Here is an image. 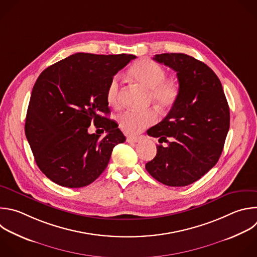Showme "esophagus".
I'll return each mask as SVG.
<instances>
[{
	"label": "esophagus",
	"mask_w": 257,
	"mask_h": 257,
	"mask_svg": "<svg viewBox=\"0 0 257 257\" xmlns=\"http://www.w3.org/2000/svg\"><path fill=\"white\" fill-rule=\"evenodd\" d=\"M141 140L140 137H135V136H129L127 137V142L128 143H137Z\"/></svg>",
	"instance_id": "esophagus-1"
}]
</instances>
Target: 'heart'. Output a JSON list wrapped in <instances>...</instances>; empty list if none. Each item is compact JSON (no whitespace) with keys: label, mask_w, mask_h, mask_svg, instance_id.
<instances>
[{"label":"heart","mask_w":257,"mask_h":257,"mask_svg":"<svg viewBox=\"0 0 257 257\" xmlns=\"http://www.w3.org/2000/svg\"><path fill=\"white\" fill-rule=\"evenodd\" d=\"M131 78L149 93V100L161 112L172 109L179 101L181 88L177 80L165 78V69L149 59H141L135 62L129 69ZM119 77L114 76L107 89V100L113 107L120 106ZM158 120L157 112L153 109L145 111L127 110L118 117L120 129L129 135H135L155 124Z\"/></svg>","instance_id":"obj_1"}]
</instances>
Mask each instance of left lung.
Segmentation results:
<instances>
[{
	"label": "left lung",
	"instance_id": "left-lung-1",
	"mask_svg": "<svg viewBox=\"0 0 257 257\" xmlns=\"http://www.w3.org/2000/svg\"><path fill=\"white\" fill-rule=\"evenodd\" d=\"M153 59L177 71L181 95L167 116L147 130L160 144L145 168L163 185L185 187L218 162L230 126L229 106L220 79L204 62L184 53Z\"/></svg>",
	"mask_w": 257,
	"mask_h": 257
}]
</instances>
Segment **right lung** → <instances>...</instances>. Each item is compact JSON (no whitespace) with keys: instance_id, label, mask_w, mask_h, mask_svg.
<instances>
[{"instance_id":"obj_1","label":"right lung","mask_w":257,"mask_h":257,"mask_svg":"<svg viewBox=\"0 0 257 257\" xmlns=\"http://www.w3.org/2000/svg\"><path fill=\"white\" fill-rule=\"evenodd\" d=\"M132 54H72L44 69L30 98L25 134L37 166L53 183L81 188L107 167L113 148L126 140L109 114L107 89ZM93 122L103 138L90 135Z\"/></svg>"}]
</instances>
